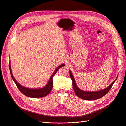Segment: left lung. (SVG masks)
<instances>
[{"label": "left lung", "mask_w": 126, "mask_h": 126, "mask_svg": "<svg viewBox=\"0 0 126 126\" xmlns=\"http://www.w3.org/2000/svg\"><path fill=\"white\" fill-rule=\"evenodd\" d=\"M70 76V78L72 81V87H73V89L75 91V93L77 94V96L79 97L80 98L82 99L86 100H96L98 99H99L102 97H104L105 94H106L108 93V91L111 88V87L113 85V84L116 81L118 77H117L115 80H114L111 84H110L109 86H108L106 88L103 89L102 90H100L98 91H96V92H94V91H83L80 89L76 85V83L75 80V79L73 77V76L72 75L71 72L69 71Z\"/></svg>", "instance_id": "obj_1"}]
</instances>
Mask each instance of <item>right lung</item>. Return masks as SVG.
Masks as SVG:
<instances>
[{"instance_id": "obj_1", "label": "right lung", "mask_w": 126, "mask_h": 126, "mask_svg": "<svg viewBox=\"0 0 126 126\" xmlns=\"http://www.w3.org/2000/svg\"><path fill=\"white\" fill-rule=\"evenodd\" d=\"M64 66V64H62L57 67L56 70H55L54 74L51 76V77L49 79V80L47 83V85L45 86L44 88H42L40 89H29V88H27L23 86H21L20 84L17 82L16 80L15 79L14 76L12 74V72H11V66H10V62H9V69H10V75L11 76V78L13 79L15 83H16V85L21 92L25 96L31 97V98H40V97H43L45 96H46L49 93H50V91L52 89V88L53 87V80H52V78L56 74L57 71L60 67Z\"/></svg>"}]
</instances>
